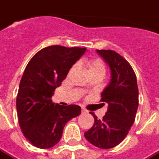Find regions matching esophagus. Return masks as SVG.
Returning <instances> with one entry per match:
<instances>
[{"instance_id":"esophagus-1","label":"esophagus","mask_w":159,"mask_h":159,"mask_svg":"<svg viewBox=\"0 0 159 159\" xmlns=\"http://www.w3.org/2000/svg\"><path fill=\"white\" fill-rule=\"evenodd\" d=\"M82 113H88V111L86 110V109H84V108H82Z\"/></svg>"}]
</instances>
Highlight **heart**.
Wrapping results in <instances>:
<instances>
[{
    "instance_id": "obj_1",
    "label": "heart",
    "mask_w": 159,
    "mask_h": 159,
    "mask_svg": "<svg viewBox=\"0 0 159 159\" xmlns=\"http://www.w3.org/2000/svg\"><path fill=\"white\" fill-rule=\"evenodd\" d=\"M87 67H88L89 72H91V71H99L102 73L105 72L104 64L100 59H94L89 60L87 62Z\"/></svg>"
}]
</instances>
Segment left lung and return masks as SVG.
<instances>
[{"label":"left lung","instance_id":"1","mask_svg":"<svg viewBox=\"0 0 159 159\" xmlns=\"http://www.w3.org/2000/svg\"><path fill=\"white\" fill-rule=\"evenodd\" d=\"M96 52L110 69V82L101 93L108 110L102 120L90 113L95 122L84 135L93 145L105 149L119 144L128 134L137 112L139 92L135 73L124 58L111 50Z\"/></svg>","mask_w":159,"mask_h":159}]
</instances>
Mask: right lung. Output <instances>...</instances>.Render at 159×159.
I'll use <instances>...</instances> for the list:
<instances>
[{
    "label": "right lung",
    "instance_id": "add662e5",
    "mask_svg": "<svg viewBox=\"0 0 159 159\" xmlns=\"http://www.w3.org/2000/svg\"><path fill=\"white\" fill-rule=\"evenodd\" d=\"M86 50L48 46L38 51L26 67L17 95V114L24 136L34 146L49 149L55 145L67 122L82 112L75 104H55L51 97Z\"/></svg>",
    "mask_w": 159,
    "mask_h": 159
}]
</instances>
